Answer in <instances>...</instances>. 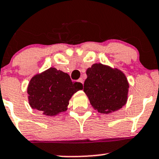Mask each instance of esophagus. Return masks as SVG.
<instances>
[{
	"mask_svg": "<svg viewBox=\"0 0 159 159\" xmlns=\"http://www.w3.org/2000/svg\"><path fill=\"white\" fill-rule=\"evenodd\" d=\"M78 81H79L80 83H82V84L83 85V80L82 79V78H80V79H79V80H78Z\"/></svg>",
	"mask_w": 159,
	"mask_h": 159,
	"instance_id": "1",
	"label": "esophagus"
}]
</instances>
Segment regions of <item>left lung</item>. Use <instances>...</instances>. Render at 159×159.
Here are the masks:
<instances>
[{"instance_id":"obj_1","label":"left lung","mask_w":159,"mask_h":159,"mask_svg":"<svg viewBox=\"0 0 159 159\" xmlns=\"http://www.w3.org/2000/svg\"><path fill=\"white\" fill-rule=\"evenodd\" d=\"M86 75L83 91L98 112L109 114L125 105L129 84L121 71L95 64L87 69Z\"/></svg>"}]
</instances>
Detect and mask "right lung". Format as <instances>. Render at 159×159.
I'll return each mask as SVG.
<instances>
[{
    "label": "right lung",
    "mask_w": 159,
    "mask_h": 159,
    "mask_svg": "<svg viewBox=\"0 0 159 159\" xmlns=\"http://www.w3.org/2000/svg\"><path fill=\"white\" fill-rule=\"evenodd\" d=\"M83 89V84L72 81L67 73L52 67L30 80V105L45 115H56L66 111L71 96Z\"/></svg>",
    "instance_id": "obj_1"
}]
</instances>
